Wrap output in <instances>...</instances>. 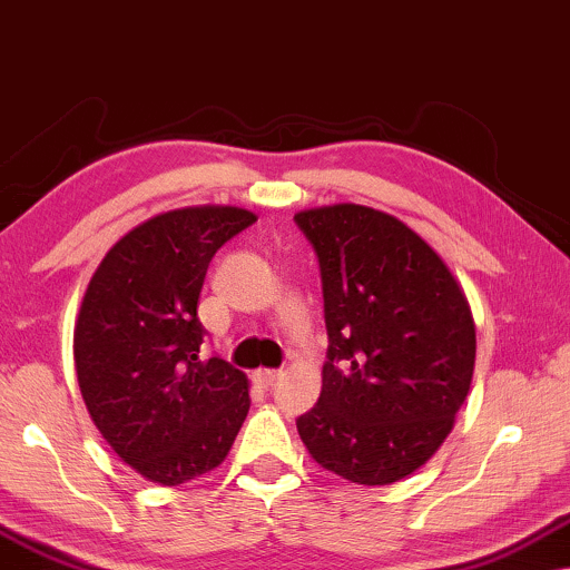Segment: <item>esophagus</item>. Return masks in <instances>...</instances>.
<instances>
[{
    "instance_id": "esophagus-1",
    "label": "esophagus",
    "mask_w": 570,
    "mask_h": 570,
    "mask_svg": "<svg viewBox=\"0 0 570 570\" xmlns=\"http://www.w3.org/2000/svg\"><path fill=\"white\" fill-rule=\"evenodd\" d=\"M278 376H282V372H278V368H258V372L253 374V380L258 382L261 387H266V390H268V387H274Z\"/></svg>"
}]
</instances>
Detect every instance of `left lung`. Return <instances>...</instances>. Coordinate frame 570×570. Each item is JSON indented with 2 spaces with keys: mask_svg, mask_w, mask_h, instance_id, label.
Here are the masks:
<instances>
[{
  "mask_svg": "<svg viewBox=\"0 0 570 570\" xmlns=\"http://www.w3.org/2000/svg\"><path fill=\"white\" fill-rule=\"evenodd\" d=\"M317 255L323 392L296 419L317 464L358 485L419 470L452 431L475 366V323L444 261L395 216L356 204L294 216Z\"/></svg>",
  "mask_w": 570,
  "mask_h": 570,
  "instance_id": "1",
  "label": "left lung"
}]
</instances>
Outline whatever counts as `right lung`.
I'll list each match as a JSON object with an SVG mask.
<instances>
[{"mask_svg": "<svg viewBox=\"0 0 570 570\" xmlns=\"http://www.w3.org/2000/svg\"><path fill=\"white\" fill-rule=\"evenodd\" d=\"M255 219L235 206L159 214L118 239L87 286L79 390L102 439L151 483L214 470L250 407L245 374L202 358L198 296L216 250Z\"/></svg>", "mask_w": 570, "mask_h": 570, "instance_id": "add662e5", "label": "right lung"}]
</instances>
